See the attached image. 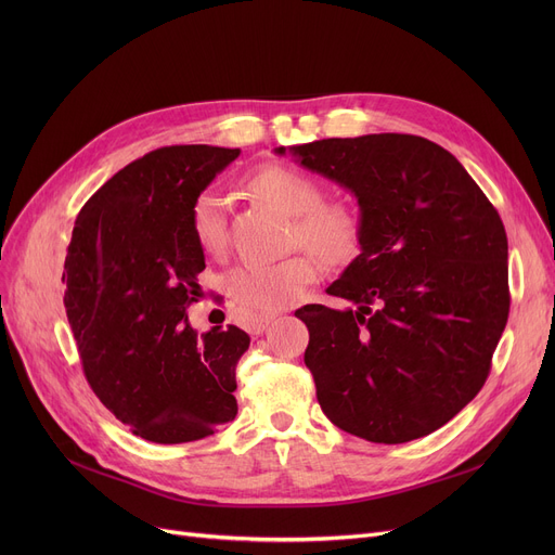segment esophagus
<instances>
[{"label": "esophagus", "mask_w": 555, "mask_h": 555, "mask_svg": "<svg viewBox=\"0 0 555 555\" xmlns=\"http://www.w3.org/2000/svg\"><path fill=\"white\" fill-rule=\"evenodd\" d=\"M274 317H276V314H262V317L251 319V322H249V333L262 335V333L268 331V326L274 322Z\"/></svg>", "instance_id": "34e87169"}]
</instances>
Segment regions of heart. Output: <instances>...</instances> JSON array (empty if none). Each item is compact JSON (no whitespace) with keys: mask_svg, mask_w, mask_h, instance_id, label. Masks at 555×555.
Masks as SVG:
<instances>
[{"mask_svg":"<svg viewBox=\"0 0 555 555\" xmlns=\"http://www.w3.org/2000/svg\"><path fill=\"white\" fill-rule=\"evenodd\" d=\"M260 193L285 214L295 216V243L306 245L326 262H348L362 245V220L346 204L324 202V191L310 175L268 166L251 180ZM191 227L199 247L220 254L227 247V199L222 193L202 191L191 207ZM319 260L312 254H295L279 262H247L229 274V293L243 308L274 312L295 304L304 289L317 281Z\"/></svg>","mask_w":555,"mask_h":555,"instance_id":"heart-1","label":"heart"}]
</instances>
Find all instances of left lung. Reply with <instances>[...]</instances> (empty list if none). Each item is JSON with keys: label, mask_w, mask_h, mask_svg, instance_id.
<instances>
[{"label": "left lung", "mask_w": 555, "mask_h": 555, "mask_svg": "<svg viewBox=\"0 0 555 555\" xmlns=\"http://www.w3.org/2000/svg\"><path fill=\"white\" fill-rule=\"evenodd\" d=\"M351 191L362 245L319 304L304 362L322 412L371 443H406L452 421L483 387L508 322L504 222L459 159L416 134L276 149Z\"/></svg>", "instance_id": "8db88e82"}]
</instances>
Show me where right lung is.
<instances>
[{
	"label": "right lung",
	"instance_id": "right-lung-1",
	"mask_svg": "<svg viewBox=\"0 0 555 555\" xmlns=\"http://www.w3.org/2000/svg\"><path fill=\"white\" fill-rule=\"evenodd\" d=\"M241 155L166 145L107 180L80 209L65 258V310L82 371L107 410L153 443H189L236 418L238 326L197 335L204 251L193 199Z\"/></svg>",
	"mask_w": 555,
	"mask_h": 555
}]
</instances>
